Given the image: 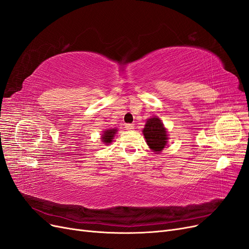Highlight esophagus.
I'll return each mask as SVG.
<instances>
[{
	"label": "esophagus",
	"mask_w": 249,
	"mask_h": 249,
	"mask_svg": "<svg viewBox=\"0 0 249 249\" xmlns=\"http://www.w3.org/2000/svg\"><path fill=\"white\" fill-rule=\"evenodd\" d=\"M125 129L129 130V131H132L135 129V125L133 124H125Z\"/></svg>",
	"instance_id": "1"
}]
</instances>
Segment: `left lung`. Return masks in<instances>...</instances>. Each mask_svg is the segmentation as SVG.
<instances>
[{
  "label": "left lung",
  "mask_w": 249,
  "mask_h": 249,
  "mask_svg": "<svg viewBox=\"0 0 249 249\" xmlns=\"http://www.w3.org/2000/svg\"><path fill=\"white\" fill-rule=\"evenodd\" d=\"M147 145L155 153H160L167 144V131L165 129L161 119L157 116L146 120L144 129L142 130Z\"/></svg>",
  "instance_id": "obj_1"
}]
</instances>
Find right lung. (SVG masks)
Instances as JSON below:
<instances>
[{"instance_id": "add662e5", "label": "right lung", "mask_w": 249, "mask_h": 249, "mask_svg": "<svg viewBox=\"0 0 249 249\" xmlns=\"http://www.w3.org/2000/svg\"><path fill=\"white\" fill-rule=\"evenodd\" d=\"M117 132V129H109L104 131V134L102 135V141L104 144H109V143L112 142V140L114 139L113 137L115 136V134Z\"/></svg>"}]
</instances>
